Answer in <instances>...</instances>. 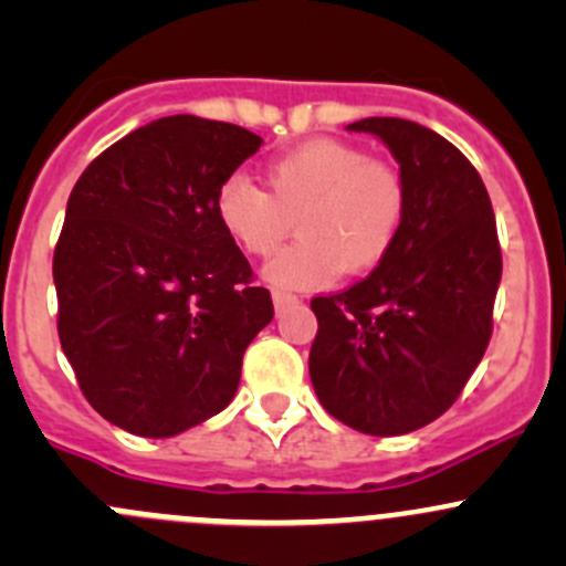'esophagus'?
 Returning <instances> with one entry per match:
<instances>
[{
	"label": "esophagus",
	"instance_id": "esophagus-1",
	"mask_svg": "<svg viewBox=\"0 0 566 566\" xmlns=\"http://www.w3.org/2000/svg\"><path fill=\"white\" fill-rule=\"evenodd\" d=\"M298 301V295L287 293V290H273V306H276V312L287 310L290 304H295Z\"/></svg>",
	"mask_w": 566,
	"mask_h": 566
}]
</instances>
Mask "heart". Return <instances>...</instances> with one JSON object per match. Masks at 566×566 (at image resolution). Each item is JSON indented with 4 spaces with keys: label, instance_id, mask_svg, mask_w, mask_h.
Instances as JSON below:
<instances>
[{
    "label": "heart",
    "instance_id": "b5f03b06",
    "mask_svg": "<svg viewBox=\"0 0 566 566\" xmlns=\"http://www.w3.org/2000/svg\"><path fill=\"white\" fill-rule=\"evenodd\" d=\"M265 191L230 175L213 193L224 235L249 256H271L298 227L301 238L276 256L268 279L282 287H323L342 271L361 276L391 254L408 186L397 167L342 139H312L265 164Z\"/></svg>",
    "mask_w": 566,
    "mask_h": 566
}]
</instances>
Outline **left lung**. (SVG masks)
<instances>
[{"mask_svg":"<svg viewBox=\"0 0 566 566\" xmlns=\"http://www.w3.org/2000/svg\"><path fill=\"white\" fill-rule=\"evenodd\" d=\"M380 136L408 186L391 254L367 279L312 298L310 375L334 419L405 436L447 413L493 336L501 243L473 164L436 130L399 117L347 125Z\"/></svg>","mask_w":566,"mask_h":566,"instance_id":"left-lung-1","label":"left lung"}]
</instances>
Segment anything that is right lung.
Listing matches in <instances>:
<instances>
[{"label":"right lung","mask_w":566,"mask_h":566,"mask_svg":"<svg viewBox=\"0 0 566 566\" xmlns=\"http://www.w3.org/2000/svg\"><path fill=\"white\" fill-rule=\"evenodd\" d=\"M262 139L193 114L106 147L73 186L54 249L56 331L78 389L134 436L224 410L273 301L224 235L213 193Z\"/></svg>","instance_id":"right-lung-1"}]
</instances>
